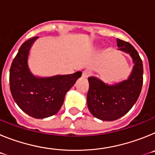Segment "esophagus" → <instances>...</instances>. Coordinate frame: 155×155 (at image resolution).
I'll return each mask as SVG.
<instances>
[{"mask_svg":"<svg viewBox=\"0 0 155 155\" xmlns=\"http://www.w3.org/2000/svg\"><path fill=\"white\" fill-rule=\"evenodd\" d=\"M91 71H88V70H85V71H84L82 72V77L84 78H86L87 77H89L90 75H91Z\"/></svg>","mask_w":155,"mask_h":155,"instance_id":"34e87169","label":"esophagus"}]
</instances>
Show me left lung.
<instances>
[{
	"instance_id": "8db88e82",
	"label": "left lung",
	"mask_w": 155,
	"mask_h": 155,
	"mask_svg": "<svg viewBox=\"0 0 155 155\" xmlns=\"http://www.w3.org/2000/svg\"><path fill=\"white\" fill-rule=\"evenodd\" d=\"M118 50L129 53L134 66L128 79L109 85L95 77L88 78L87 104L91 114L105 121L118 120L136 103L143 86V63L135 48L128 42L117 39Z\"/></svg>"
}]
</instances>
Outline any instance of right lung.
<instances>
[{
    "label": "right lung",
    "mask_w": 155,
    "mask_h": 155,
    "mask_svg": "<svg viewBox=\"0 0 155 155\" xmlns=\"http://www.w3.org/2000/svg\"><path fill=\"white\" fill-rule=\"evenodd\" d=\"M38 36L28 39L19 48L10 68L12 95L19 108L35 119L55 115L64 103L66 93L81 76V72L50 78H38L30 72L28 57Z\"/></svg>",
    "instance_id": "1"
}]
</instances>
